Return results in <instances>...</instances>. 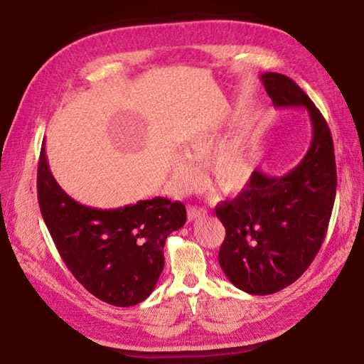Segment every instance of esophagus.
<instances>
[{"mask_svg":"<svg viewBox=\"0 0 364 364\" xmlns=\"http://www.w3.org/2000/svg\"><path fill=\"white\" fill-rule=\"evenodd\" d=\"M206 214V210L202 206H188V220H197L200 218H203Z\"/></svg>","mask_w":364,"mask_h":364,"instance_id":"34e87169","label":"esophagus"}]
</instances>
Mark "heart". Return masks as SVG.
Segmentation results:
<instances>
[{
	"instance_id": "heart-1",
	"label": "heart",
	"mask_w": 364,
	"mask_h": 364,
	"mask_svg": "<svg viewBox=\"0 0 364 364\" xmlns=\"http://www.w3.org/2000/svg\"><path fill=\"white\" fill-rule=\"evenodd\" d=\"M218 129H202L183 145V154L172 162V178L178 191L194 189L200 184L197 164L208 162L211 186L222 194H237L250 183L255 173V159L242 139H230L221 146Z\"/></svg>"
}]
</instances>
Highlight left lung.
<instances>
[{
  "instance_id": "left-lung-1",
  "label": "left lung",
  "mask_w": 364,
  "mask_h": 364,
  "mask_svg": "<svg viewBox=\"0 0 364 364\" xmlns=\"http://www.w3.org/2000/svg\"><path fill=\"white\" fill-rule=\"evenodd\" d=\"M261 81L278 109L305 107L313 139L288 173L257 168L241 194L215 206L225 227L219 264L236 288L253 296L282 291L305 272L326 237L336 196L333 139L321 111L288 76L267 72Z\"/></svg>"
}]
</instances>
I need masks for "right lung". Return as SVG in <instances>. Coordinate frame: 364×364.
Returning <instances> with one entry per match:
<instances>
[{
  "mask_svg": "<svg viewBox=\"0 0 364 364\" xmlns=\"http://www.w3.org/2000/svg\"><path fill=\"white\" fill-rule=\"evenodd\" d=\"M37 198L68 270L92 296L114 306H133L150 296L164 269L166 239L186 223L184 205L164 197L115 210L75 202L51 175L45 144Z\"/></svg>",
  "mask_w": 364,
  "mask_h": 364,
  "instance_id": "right-lung-1",
  "label": "right lung"
}]
</instances>
